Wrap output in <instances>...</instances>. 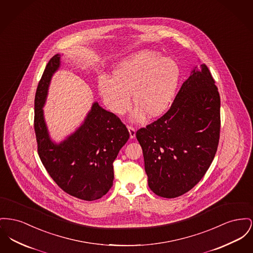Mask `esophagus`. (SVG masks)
<instances>
[{"mask_svg":"<svg viewBox=\"0 0 253 253\" xmlns=\"http://www.w3.org/2000/svg\"><path fill=\"white\" fill-rule=\"evenodd\" d=\"M128 130H129V133H130V137L131 138H134L135 136V129L132 126H128Z\"/></svg>","mask_w":253,"mask_h":253,"instance_id":"esophagus-1","label":"esophagus"}]
</instances>
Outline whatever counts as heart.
<instances>
[{
	"mask_svg": "<svg viewBox=\"0 0 253 253\" xmlns=\"http://www.w3.org/2000/svg\"><path fill=\"white\" fill-rule=\"evenodd\" d=\"M179 79L178 63L160 51L143 49L121 60L114 77L101 75L98 87L107 108L114 114H125L131 105L136 109L133 119L141 120L164 114L171 103Z\"/></svg>",
	"mask_w": 253,
	"mask_h": 253,
	"instance_id": "b5f03b06",
	"label": "heart"
}]
</instances>
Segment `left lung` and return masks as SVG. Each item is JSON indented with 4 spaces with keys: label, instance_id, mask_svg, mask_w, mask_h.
Instances as JSON below:
<instances>
[{
    "label": "left lung",
    "instance_id": "left-lung-1",
    "mask_svg": "<svg viewBox=\"0 0 253 253\" xmlns=\"http://www.w3.org/2000/svg\"><path fill=\"white\" fill-rule=\"evenodd\" d=\"M221 99L206 64L195 67L170 109L140 128L150 189L167 199L181 196L205 176L218 148Z\"/></svg>",
    "mask_w": 253,
    "mask_h": 253
}]
</instances>
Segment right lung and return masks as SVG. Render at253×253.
Here are the masks:
<instances>
[{
	"mask_svg": "<svg viewBox=\"0 0 253 253\" xmlns=\"http://www.w3.org/2000/svg\"><path fill=\"white\" fill-rule=\"evenodd\" d=\"M59 67L60 54H56L48 61L35 94L34 130L38 155L62 190L84 201H94L113 186V163L130 134L115 114L93 102L75 133L60 143L52 141L43 107L51 77Z\"/></svg>",
	"mask_w": 253,
	"mask_h": 253,
	"instance_id": "right-lung-1",
	"label": "right lung"
}]
</instances>
